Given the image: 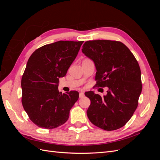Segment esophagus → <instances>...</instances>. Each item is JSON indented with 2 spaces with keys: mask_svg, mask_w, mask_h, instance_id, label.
Instances as JSON below:
<instances>
[{
  "mask_svg": "<svg viewBox=\"0 0 160 160\" xmlns=\"http://www.w3.org/2000/svg\"><path fill=\"white\" fill-rule=\"evenodd\" d=\"M84 93H83V91H81V92H80V93H79V98H83V97H84Z\"/></svg>",
  "mask_w": 160,
  "mask_h": 160,
  "instance_id": "34e87169",
  "label": "esophagus"
}]
</instances>
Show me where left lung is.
<instances>
[{
    "label": "left lung",
    "instance_id": "left-lung-1",
    "mask_svg": "<svg viewBox=\"0 0 160 160\" xmlns=\"http://www.w3.org/2000/svg\"><path fill=\"white\" fill-rule=\"evenodd\" d=\"M82 52L94 61L95 86L109 88L103 97L92 91L85 93L91 100L87 111L89 119L106 131L122 128L136 110L142 90L138 61L123 43L117 41H88Z\"/></svg>",
    "mask_w": 160,
    "mask_h": 160
}]
</instances>
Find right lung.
Masks as SVG:
<instances>
[{"label": "right lung", "instance_id": "1", "mask_svg": "<svg viewBox=\"0 0 160 160\" xmlns=\"http://www.w3.org/2000/svg\"><path fill=\"white\" fill-rule=\"evenodd\" d=\"M84 41H59L32 52L21 79L22 104L28 118L38 127L51 129L64 124L79 99V92L62 94L58 90Z\"/></svg>", "mask_w": 160, "mask_h": 160}]
</instances>
